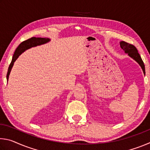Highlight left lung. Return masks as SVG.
Returning <instances> with one entry per match:
<instances>
[{"instance_id":"1","label":"left lung","mask_w":150,"mask_h":150,"mask_svg":"<svg viewBox=\"0 0 150 150\" xmlns=\"http://www.w3.org/2000/svg\"><path fill=\"white\" fill-rule=\"evenodd\" d=\"M120 45L122 49L124 51V52H125L126 54H128L129 56L135 60L136 62L140 65L142 70H143L144 74L145 75V65H144V63L142 59L141 56L138 54V50L136 49V47L134 46V45L130 44H128V43L124 41H121L120 42Z\"/></svg>"}]
</instances>
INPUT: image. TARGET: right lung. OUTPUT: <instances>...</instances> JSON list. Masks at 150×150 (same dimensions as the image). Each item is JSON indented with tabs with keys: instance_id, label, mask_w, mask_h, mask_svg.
<instances>
[{
	"instance_id": "right-lung-1",
	"label": "right lung",
	"mask_w": 150,
	"mask_h": 150,
	"mask_svg": "<svg viewBox=\"0 0 150 150\" xmlns=\"http://www.w3.org/2000/svg\"><path fill=\"white\" fill-rule=\"evenodd\" d=\"M50 41V39L46 38L32 37L31 38L22 42L16 48V50L15 51L14 54L13 55V57H12V62L9 65L8 72H7V75H6L7 81L8 80L10 73H11L12 68L13 67L14 63L15 62V61L18 59V57L20 55L22 54V53L25 52L26 50H28L32 47H35L37 46V45H40L46 44V43L49 42Z\"/></svg>"
}]
</instances>
